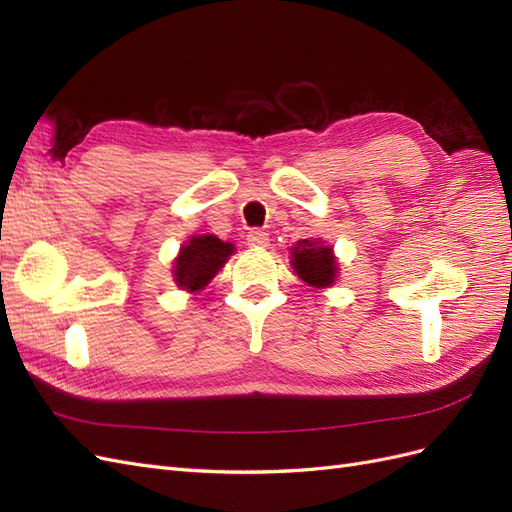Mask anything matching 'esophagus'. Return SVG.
Listing matches in <instances>:
<instances>
[{
  "mask_svg": "<svg viewBox=\"0 0 512 512\" xmlns=\"http://www.w3.org/2000/svg\"><path fill=\"white\" fill-rule=\"evenodd\" d=\"M246 244H248V246H253V248H266V246H268V233H266V231H261V229L248 231Z\"/></svg>",
  "mask_w": 512,
  "mask_h": 512,
  "instance_id": "34e87169",
  "label": "esophagus"
}]
</instances>
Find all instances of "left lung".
<instances>
[{"label":"left lung","mask_w":512,"mask_h":512,"mask_svg":"<svg viewBox=\"0 0 512 512\" xmlns=\"http://www.w3.org/2000/svg\"><path fill=\"white\" fill-rule=\"evenodd\" d=\"M289 264L300 281L315 289L332 287L339 279V259L334 248L321 238L298 240L289 251Z\"/></svg>","instance_id":"8db88e82"}]
</instances>
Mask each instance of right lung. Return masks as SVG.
<instances>
[{"label": "right lung", "instance_id": "1", "mask_svg": "<svg viewBox=\"0 0 512 512\" xmlns=\"http://www.w3.org/2000/svg\"><path fill=\"white\" fill-rule=\"evenodd\" d=\"M236 253V246L223 242L212 233L191 236L182 246L178 257L173 259V281L188 294H199L218 274L227 259Z\"/></svg>", "mask_w": 512, "mask_h": 512}]
</instances>
